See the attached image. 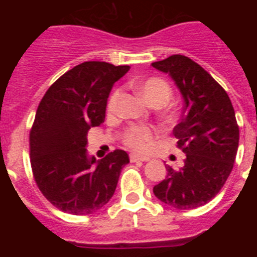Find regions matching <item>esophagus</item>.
I'll return each mask as SVG.
<instances>
[{
  "instance_id": "34e87169",
  "label": "esophagus",
  "mask_w": 257,
  "mask_h": 257,
  "mask_svg": "<svg viewBox=\"0 0 257 257\" xmlns=\"http://www.w3.org/2000/svg\"><path fill=\"white\" fill-rule=\"evenodd\" d=\"M131 162H147L149 161L148 156H140V154H130Z\"/></svg>"
}]
</instances>
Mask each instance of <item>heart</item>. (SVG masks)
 Returning <instances> with one entry per match:
<instances>
[{
    "label": "heart",
    "mask_w": 257,
    "mask_h": 257,
    "mask_svg": "<svg viewBox=\"0 0 257 257\" xmlns=\"http://www.w3.org/2000/svg\"><path fill=\"white\" fill-rule=\"evenodd\" d=\"M140 94L144 96V99L148 103L161 104L163 105L167 103V100L171 96V88L167 85L166 81L158 78V77H152V78L145 79L138 85ZM122 90L121 88H114L112 94L109 95L108 103H106V110L109 113H114L118 108V104L121 100ZM156 136V130L151 126H142V124H131L122 134V143L126 147L138 152H144L148 149L152 139Z\"/></svg>",
    "instance_id": "b5f03b06"
}]
</instances>
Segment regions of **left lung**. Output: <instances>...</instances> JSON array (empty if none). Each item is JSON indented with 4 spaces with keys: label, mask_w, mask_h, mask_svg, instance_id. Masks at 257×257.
Instances as JSON below:
<instances>
[{
    "label": "left lung",
    "mask_w": 257,
    "mask_h": 257,
    "mask_svg": "<svg viewBox=\"0 0 257 257\" xmlns=\"http://www.w3.org/2000/svg\"><path fill=\"white\" fill-rule=\"evenodd\" d=\"M169 73L184 97L181 122L174 127L178 148L187 154L184 166H167L165 180L153 188L154 196L178 210L206 205L229 178L239 143V126L228 94L196 61L171 55L152 63Z\"/></svg>",
    "instance_id": "8db88e82"
}]
</instances>
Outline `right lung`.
Instances as JSON below:
<instances>
[{"instance_id":"1","label":"right lung","mask_w":257,"mask_h":257,"mask_svg":"<svg viewBox=\"0 0 257 257\" xmlns=\"http://www.w3.org/2000/svg\"><path fill=\"white\" fill-rule=\"evenodd\" d=\"M128 65L85 61L52 83L29 133L31 167L38 189L63 212L90 215L114 194L128 154L115 149L103 160L88 158L87 133L105 119L109 92Z\"/></svg>"}]
</instances>
